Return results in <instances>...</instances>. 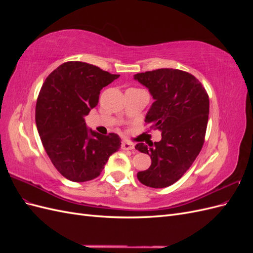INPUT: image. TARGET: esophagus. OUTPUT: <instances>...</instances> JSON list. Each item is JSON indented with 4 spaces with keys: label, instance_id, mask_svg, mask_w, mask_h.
Instances as JSON below:
<instances>
[{
    "label": "esophagus",
    "instance_id": "esophagus-1",
    "mask_svg": "<svg viewBox=\"0 0 253 253\" xmlns=\"http://www.w3.org/2000/svg\"><path fill=\"white\" fill-rule=\"evenodd\" d=\"M121 149L125 150V151L134 150L135 149V144L133 142H129V141H122Z\"/></svg>",
    "mask_w": 253,
    "mask_h": 253
}]
</instances>
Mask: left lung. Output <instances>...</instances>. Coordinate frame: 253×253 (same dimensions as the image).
Listing matches in <instances>:
<instances>
[{"mask_svg":"<svg viewBox=\"0 0 253 253\" xmlns=\"http://www.w3.org/2000/svg\"><path fill=\"white\" fill-rule=\"evenodd\" d=\"M154 98L145 124L162 132L154 144L139 142L136 149L151 156L148 170L137 173L144 186L173 185L192 166L203 148L209 116V96L193 75L173 68L136 74Z\"/></svg>","mask_w":253,"mask_h":253,"instance_id":"1","label":"left lung"}]
</instances>
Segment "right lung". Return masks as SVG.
I'll use <instances>...</instances> for the list:
<instances>
[{
  "label": "right lung",
  "instance_id": "1",
  "mask_svg": "<svg viewBox=\"0 0 253 253\" xmlns=\"http://www.w3.org/2000/svg\"><path fill=\"white\" fill-rule=\"evenodd\" d=\"M119 75L80 61L57 67L43 83L36 105V124L52 165L75 182L98 177L120 137L101 135L86 127L84 116L98 104L100 90Z\"/></svg>",
  "mask_w": 253,
  "mask_h": 253
}]
</instances>
